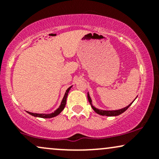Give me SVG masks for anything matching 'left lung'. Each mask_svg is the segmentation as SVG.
I'll return each instance as SVG.
<instances>
[{"label":"left lung","mask_w":159,"mask_h":159,"mask_svg":"<svg viewBox=\"0 0 159 159\" xmlns=\"http://www.w3.org/2000/svg\"><path fill=\"white\" fill-rule=\"evenodd\" d=\"M87 98H88V101L90 103L91 105V107H92V108L93 109L94 111L96 113H97L98 114H100L102 115V116H118V115L123 114L124 111H125L127 110L128 108H129V107L131 105H132V102L130 104V105H128L127 107H124V108H122V109H120V110H116V111H103V110H99V109L96 108V107H95L93 105H92V100H91L90 98V95H89V93H87Z\"/></svg>","instance_id":"obj_1"}]
</instances>
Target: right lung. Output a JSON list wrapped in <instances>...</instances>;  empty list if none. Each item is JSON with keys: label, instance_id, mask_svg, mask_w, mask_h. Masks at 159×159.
<instances>
[{"label": "right lung", "instance_id": "1", "mask_svg": "<svg viewBox=\"0 0 159 159\" xmlns=\"http://www.w3.org/2000/svg\"><path fill=\"white\" fill-rule=\"evenodd\" d=\"M72 87V86L69 87V88L66 90V91L65 95H64V96H63V100H62L61 105H60V107H58V108L57 109V110L54 111V112L52 113V114H36V113H31V112H29V111H27V112L29 114L32 115V116H36V117H40V118H52V117H54V116H57V115L61 114V111H63V109H64L66 103L67 96H68L69 91V90H70L71 87Z\"/></svg>", "mask_w": 159, "mask_h": 159}]
</instances>
